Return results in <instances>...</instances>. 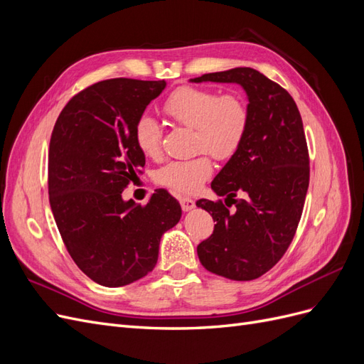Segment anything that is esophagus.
I'll return each instance as SVG.
<instances>
[{
    "instance_id": "esophagus-1",
    "label": "esophagus",
    "mask_w": 364,
    "mask_h": 364,
    "mask_svg": "<svg viewBox=\"0 0 364 364\" xmlns=\"http://www.w3.org/2000/svg\"><path fill=\"white\" fill-rule=\"evenodd\" d=\"M179 202H181V206L185 213L191 211V209L196 206V202L193 199H190V197H181Z\"/></svg>"
}]
</instances>
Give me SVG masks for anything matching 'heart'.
Wrapping results in <instances>:
<instances>
[{
	"mask_svg": "<svg viewBox=\"0 0 364 364\" xmlns=\"http://www.w3.org/2000/svg\"><path fill=\"white\" fill-rule=\"evenodd\" d=\"M165 115L194 130L193 147L205 151L194 158L170 161L156 171V182L178 194H193L211 178L214 167L206 153L218 161L232 158L249 127V107L235 92L222 94L209 87L181 86L165 98ZM138 150L150 159L162 153V127L156 118L141 115L134 127Z\"/></svg>",
	"mask_w": 364,
	"mask_h": 364,
	"instance_id": "b5f03b06",
	"label": "heart"
}]
</instances>
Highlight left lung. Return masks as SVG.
<instances>
[{"label": "left lung", "mask_w": 364, "mask_h": 364, "mask_svg": "<svg viewBox=\"0 0 364 364\" xmlns=\"http://www.w3.org/2000/svg\"><path fill=\"white\" fill-rule=\"evenodd\" d=\"M191 82L238 83L247 94L243 144L211 183L217 196H226L225 203L196 202L217 222L197 255L220 277L257 279L287 252L302 215L310 158L299 109L282 86L253 68L209 73Z\"/></svg>", "instance_id": "left-lung-1"}]
</instances>
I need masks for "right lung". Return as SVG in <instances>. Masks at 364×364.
Instances as JSON below:
<instances>
[{
    "label": "right lung",
    "instance_id": "obj_1",
    "mask_svg": "<svg viewBox=\"0 0 364 364\" xmlns=\"http://www.w3.org/2000/svg\"><path fill=\"white\" fill-rule=\"evenodd\" d=\"M165 85L123 77L94 83L71 98L53 129L51 211L74 262L105 287H123L155 269L162 234L182 215L165 190L144 206L123 199L146 164L134 139L135 123Z\"/></svg>",
    "mask_w": 364,
    "mask_h": 364
}]
</instances>
